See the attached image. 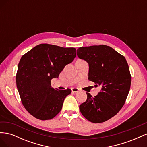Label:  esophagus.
I'll return each mask as SVG.
<instances>
[{
	"instance_id": "1",
	"label": "esophagus",
	"mask_w": 147,
	"mask_h": 147,
	"mask_svg": "<svg viewBox=\"0 0 147 147\" xmlns=\"http://www.w3.org/2000/svg\"><path fill=\"white\" fill-rule=\"evenodd\" d=\"M71 90H72V92H77L79 91L78 88H72V89H71Z\"/></svg>"
}]
</instances>
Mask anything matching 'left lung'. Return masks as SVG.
<instances>
[{
  "instance_id": "8db88e82",
  "label": "left lung",
  "mask_w": 147,
  "mask_h": 147,
  "mask_svg": "<svg viewBox=\"0 0 147 147\" xmlns=\"http://www.w3.org/2000/svg\"><path fill=\"white\" fill-rule=\"evenodd\" d=\"M77 56L89 64L88 80L101 86L92 97L86 92V102L80 105L83 117L94 123H103L116 115L129 92L131 75L123 55L104 45L80 47Z\"/></svg>"
}]
</instances>
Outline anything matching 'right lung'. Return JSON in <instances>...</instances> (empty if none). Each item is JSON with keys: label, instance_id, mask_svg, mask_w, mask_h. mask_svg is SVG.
<instances>
[{"label": "right lung", "instance_id": "1", "mask_svg": "<svg viewBox=\"0 0 147 147\" xmlns=\"http://www.w3.org/2000/svg\"><path fill=\"white\" fill-rule=\"evenodd\" d=\"M75 56V48L42 43L21 57L16 75V86L22 104L31 115L48 120L60 112L65 98L72 91L55 90L51 80L58 78Z\"/></svg>", "mask_w": 147, "mask_h": 147}]
</instances>
